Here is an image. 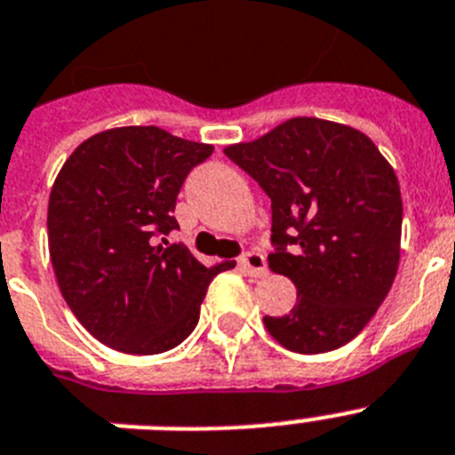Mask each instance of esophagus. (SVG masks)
Returning <instances> with one entry per match:
<instances>
[{"label":"esophagus","mask_w":455,"mask_h":455,"mask_svg":"<svg viewBox=\"0 0 455 455\" xmlns=\"http://www.w3.org/2000/svg\"><path fill=\"white\" fill-rule=\"evenodd\" d=\"M239 269L248 275H255V278H262L267 275V262L265 255L255 253V251H246V253L239 258Z\"/></svg>","instance_id":"obj_1"}]
</instances>
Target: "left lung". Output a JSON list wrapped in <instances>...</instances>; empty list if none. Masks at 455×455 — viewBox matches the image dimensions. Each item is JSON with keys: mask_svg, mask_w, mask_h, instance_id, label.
<instances>
[{"mask_svg": "<svg viewBox=\"0 0 455 455\" xmlns=\"http://www.w3.org/2000/svg\"><path fill=\"white\" fill-rule=\"evenodd\" d=\"M271 200L269 267L297 287V304L265 317L290 352L343 347L391 290L401 259L403 200L372 140L345 124L294 116L253 142L225 147Z\"/></svg>", "mask_w": 455, "mask_h": 455, "instance_id": "left-lung-1", "label": "left lung"}]
</instances>
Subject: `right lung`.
Returning <instances> with one entry per match:
<instances>
[{
    "mask_svg": "<svg viewBox=\"0 0 455 455\" xmlns=\"http://www.w3.org/2000/svg\"><path fill=\"white\" fill-rule=\"evenodd\" d=\"M213 147L158 126L110 128L84 140L54 180L48 246L73 315L126 355H161L190 336L202 299L223 269L200 265L184 243L174 204Z\"/></svg>",
    "mask_w": 455,
    "mask_h": 455,
    "instance_id": "obj_1",
    "label": "right lung"
}]
</instances>
